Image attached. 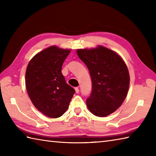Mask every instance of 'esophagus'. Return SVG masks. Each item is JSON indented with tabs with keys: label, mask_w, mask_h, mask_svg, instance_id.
<instances>
[{
	"label": "esophagus",
	"mask_w": 156,
	"mask_h": 156,
	"mask_svg": "<svg viewBox=\"0 0 156 156\" xmlns=\"http://www.w3.org/2000/svg\"><path fill=\"white\" fill-rule=\"evenodd\" d=\"M75 90H76V93H78L79 92H80V90H79V88L78 87H76L75 88Z\"/></svg>",
	"instance_id": "obj_1"
}]
</instances>
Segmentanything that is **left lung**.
Returning a JSON list of instances; mask_svg holds the SVG:
<instances>
[{"mask_svg": "<svg viewBox=\"0 0 156 156\" xmlns=\"http://www.w3.org/2000/svg\"><path fill=\"white\" fill-rule=\"evenodd\" d=\"M77 54L92 80V90L87 99L88 109L99 117L111 114L122 104L129 90L130 76L126 63L116 53L102 46L78 49Z\"/></svg>", "mask_w": 156, "mask_h": 156, "instance_id": "8db88e82", "label": "left lung"}]
</instances>
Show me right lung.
Wrapping results in <instances>:
<instances>
[{"mask_svg":"<svg viewBox=\"0 0 156 156\" xmlns=\"http://www.w3.org/2000/svg\"><path fill=\"white\" fill-rule=\"evenodd\" d=\"M69 53V49L53 46L36 54L27 67L28 95L36 108L49 118L62 116L75 93L62 73V65Z\"/></svg>","mask_w":156,"mask_h":156,"instance_id":"1","label":"right lung"}]
</instances>
